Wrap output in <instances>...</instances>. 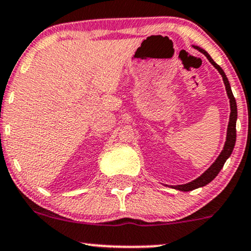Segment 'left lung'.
<instances>
[{
    "instance_id": "8db88e82",
    "label": "left lung",
    "mask_w": 251,
    "mask_h": 251,
    "mask_svg": "<svg viewBox=\"0 0 251 251\" xmlns=\"http://www.w3.org/2000/svg\"><path fill=\"white\" fill-rule=\"evenodd\" d=\"M195 49H198L199 51H201L204 56L207 57L208 60L214 65V68L216 69L217 71L220 72V75L222 76L223 83H225L226 86V91H227V96L229 98V102H230V116H229V123H228V128H227V137H226V143L225 146H223V150L220 153V155L217 156V159L214 161V164L210 166L208 170L204 172L203 174H201L200 176L196 177L195 180L191 181V182L185 183V185H176V186H171L172 188L177 189V191L181 192H191L193 189L200 188V187H203L208 185L210 181H213L216 177V175L220 173V171L222 170L223 165L225 162L227 161V159L231 155L232 150H234L235 146V141H236V120H237V105H236V100H235L234 95L231 92V87L230 84H229V80L227 76H226L225 71L222 70L221 66L217 65L215 62H214L212 57L208 55L207 51H204L203 49L199 47H194Z\"/></svg>"
}]
</instances>
